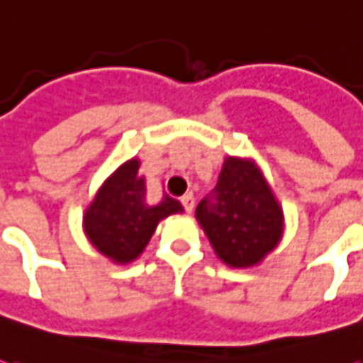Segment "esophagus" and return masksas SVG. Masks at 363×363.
<instances>
[{"label": "esophagus", "instance_id": "1", "mask_svg": "<svg viewBox=\"0 0 363 363\" xmlns=\"http://www.w3.org/2000/svg\"><path fill=\"white\" fill-rule=\"evenodd\" d=\"M181 204L182 208L190 213L192 212V208H194V196H192V194H184V196L181 198Z\"/></svg>", "mask_w": 363, "mask_h": 363}]
</instances>
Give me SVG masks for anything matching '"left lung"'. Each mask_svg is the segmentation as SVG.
<instances>
[{"mask_svg":"<svg viewBox=\"0 0 363 363\" xmlns=\"http://www.w3.org/2000/svg\"><path fill=\"white\" fill-rule=\"evenodd\" d=\"M196 220L218 259L231 268L259 267L284 235L280 202L251 157H225L213 196L198 204Z\"/></svg>","mask_w":363,"mask_h":363,"instance_id":"obj_1","label":"left lung"}]
</instances>
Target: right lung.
Here are the masks:
<instances>
[{"label":"right lung","instance_id":"right-lung-1","mask_svg":"<svg viewBox=\"0 0 363 363\" xmlns=\"http://www.w3.org/2000/svg\"><path fill=\"white\" fill-rule=\"evenodd\" d=\"M145 192L140 159H128L101 184L83 213L85 237L114 264L140 259L159 221L182 212L181 202L167 194L157 204H150Z\"/></svg>","mask_w":363,"mask_h":363}]
</instances>
